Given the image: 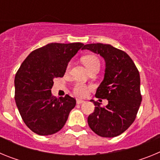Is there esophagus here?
<instances>
[{"mask_svg":"<svg viewBox=\"0 0 160 160\" xmlns=\"http://www.w3.org/2000/svg\"><path fill=\"white\" fill-rule=\"evenodd\" d=\"M84 100H82V99H77V104H82L84 102Z\"/></svg>","mask_w":160,"mask_h":160,"instance_id":"34e87169","label":"esophagus"}]
</instances>
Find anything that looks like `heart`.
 <instances>
[{
    "label": "heart",
    "mask_w": 160,
    "mask_h": 160,
    "mask_svg": "<svg viewBox=\"0 0 160 160\" xmlns=\"http://www.w3.org/2000/svg\"><path fill=\"white\" fill-rule=\"evenodd\" d=\"M82 62L85 65V66L87 67V70H90L94 66H100V62L98 60L95 55H86L82 58ZM70 66H68V69H69ZM73 93L78 96H85L88 92V88L86 85L82 84V83H76L73 87Z\"/></svg>",
    "instance_id": "heart-1"
}]
</instances>
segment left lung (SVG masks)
<instances>
[{"label": "left lung", "mask_w": 160, "mask_h": 160, "mask_svg": "<svg viewBox=\"0 0 160 160\" xmlns=\"http://www.w3.org/2000/svg\"><path fill=\"white\" fill-rule=\"evenodd\" d=\"M99 54L106 63L104 78L95 96L107 98L108 104L90 100L95 106L88 117L89 127L101 137L121 135L133 123L142 102L140 77L135 63L128 53L107 44H87L82 47Z\"/></svg>", "instance_id": "8db88e82"}]
</instances>
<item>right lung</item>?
<instances>
[{
  "label": "right lung",
  "mask_w": 160,
  "mask_h": 160,
  "mask_svg": "<svg viewBox=\"0 0 160 160\" xmlns=\"http://www.w3.org/2000/svg\"><path fill=\"white\" fill-rule=\"evenodd\" d=\"M82 43H49L31 52L15 76V102L28 128L39 135H49L64 127L76 100L51 94L55 78H62L68 63Z\"/></svg>",
  "instance_id": "right-lung-1"
}]
</instances>
